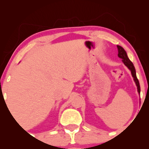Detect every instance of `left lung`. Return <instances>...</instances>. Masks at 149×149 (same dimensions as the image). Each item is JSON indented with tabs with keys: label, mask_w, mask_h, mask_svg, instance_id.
I'll return each mask as SVG.
<instances>
[{
	"label": "left lung",
	"mask_w": 149,
	"mask_h": 149,
	"mask_svg": "<svg viewBox=\"0 0 149 149\" xmlns=\"http://www.w3.org/2000/svg\"><path fill=\"white\" fill-rule=\"evenodd\" d=\"M117 48H118V57L120 58H121V59H123V61L125 65L126 66H127L128 69L131 71L132 75V77L134 78V80L135 83H136V86H137L138 92L140 93V85H139V80H138L137 78H136V71H135L134 65H133L132 62L130 60L129 58H128L127 55V53H126L125 51V49L123 48L121 46L117 45Z\"/></svg>",
	"instance_id": "1"
}]
</instances>
